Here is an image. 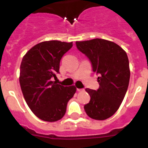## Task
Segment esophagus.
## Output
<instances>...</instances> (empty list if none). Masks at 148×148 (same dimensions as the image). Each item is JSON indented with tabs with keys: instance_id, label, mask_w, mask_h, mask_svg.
Wrapping results in <instances>:
<instances>
[{
	"instance_id": "34e87169",
	"label": "esophagus",
	"mask_w": 148,
	"mask_h": 148,
	"mask_svg": "<svg viewBox=\"0 0 148 148\" xmlns=\"http://www.w3.org/2000/svg\"><path fill=\"white\" fill-rule=\"evenodd\" d=\"M77 91L78 92H82V91H84V89H77Z\"/></svg>"
}]
</instances>
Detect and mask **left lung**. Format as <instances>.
<instances>
[{"instance_id": "obj_1", "label": "left lung", "mask_w": 148, "mask_h": 148, "mask_svg": "<svg viewBox=\"0 0 148 148\" xmlns=\"http://www.w3.org/2000/svg\"><path fill=\"white\" fill-rule=\"evenodd\" d=\"M75 44L90 61L92 71L99 75V88L85 90L90 101L84 107V110L91 119H107L118 110L129 85L130 72L126 52L118 44L104 39Z\"/></svg>"}]
</instances>
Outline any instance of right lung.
<instances>
[{"mask_svg":"<svg viewBox=\"0 0 148 148\" xmlns=\"http://www.w3.org/2000/svg\"><path fill=\"white\" fill-rule=\"evenodd\" d=\"M72 47L73 42L44 41L31 48L22 59L19 82L23 97L32 113L43 121L61 119L76 91L75 86L53 82L59 73L62 56Z\"/></svg>","mask_w":148,"mask_h":148,"instance_id":"add662e5","label":"right lung"}]
</instances>
